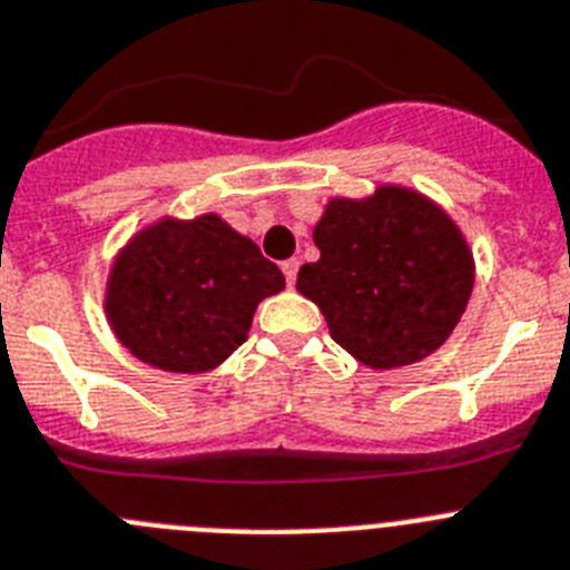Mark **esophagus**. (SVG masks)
Returning a JSON list of instances; mask_svg holds the SVG:
<instances>
[{
  "instance_id": "obj_1",
  "label": "esophagus",
  "mask_w": 570,
  "mask_h": 570,
  "mask_svg": "<svg viewBox=\"0 0 570 570\" xmlns=\"http://www.w3.org/2000/svg\"><path fill=\"white\" fill-rule=\"evenodd\" d=\"M297 267H301V261L297 258H289V261H284V264H281V269H284V275H286V284H295V278H297Z\"/></svg>"
}]
</instances>
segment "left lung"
I'll return each instance as SVG.
<instances>
[{"instance_id":"8db88e82","label":"left lung","mask_w":570,"mask_h":570,"mask_svg":"<svg viewBox=\"0 0 570 570\" xmlns=\"http://www.w3.org/2000/svg\"><path fill=\"white\" fill-rule=\"evenodd\" d=\"M315 244L321 258L303 264L297 292L363 365L419 363L464 315L475 281L470 247L422 194L385 185L371 199H332Z\"/></svg>"}]
</instances>
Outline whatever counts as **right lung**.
<instances>
[{
    "label": "right lung",
    "mask_w": 570,
    "mask_h": 570,
    "mask_svg": "<svg viewBox=\"0 0 570 570\" xmlns=\"http://www.w3.org/2000/svg\"><path fill=\"white\" fill-rule=\"evenodd\" d=\"M284 289V273L219 216L165 219L117 255L106 315L142 363L202 374L247 340L253 312Z\"/></svg>",
    "instance_id": "1"
}]
</instances>
